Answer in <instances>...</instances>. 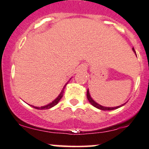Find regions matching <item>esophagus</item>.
Listing matches in <instances>:
<instances>
[{"label": "esophagus", "mask_w": 149, "mask_h": 149, "mask_svg": "<svg viewBox=\"0 0 149 149\" xmlns=\"http://www.w3.org/2000/svg\"><path fill=\"white\" fill-rule=\"evenodd\" d=\"M83 68H84V69H85V66H84V65H83Z\"/></svg>", "instance_id": "34e87169"}]
</instances>
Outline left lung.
<instances>
[{
	"mask_svg": "<svg viewBox=\"0 0 149 149\" xmlns=\"http://www.w3.org/2000/svg\"><path fill=\"white\" fill-rule=\"evenodd\" d=\"M132 50L134 51V52L136 54V52H135L134 47H132ZM87 98H88V100L89 102H90V103L92 104L93 107H96L97 109H100V110H102V111H111V110H114V109H118V108L123 107V106H124L125 104V103L122 104V105L120 106H118V107H103V106L100 105V104H97L96 102H95V101L93 100V99L92 98L91 96H90V92H89V90L88 89V91H87Z\"/></svg>",
	"mask_w": 149,
	"mask_h": 149,
	"instance_id": "1",
	"label": "left lung"
}]
</instances>
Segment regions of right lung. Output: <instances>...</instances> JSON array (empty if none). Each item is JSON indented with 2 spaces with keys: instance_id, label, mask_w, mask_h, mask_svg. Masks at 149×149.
Returning a JSON list of instances; mask_svg holds the SVG:
<instances>
[{
  "instance_id": "obj_1",
  "label": "right lung",
  "mask_w": 149,
  "mask_h": 149,
  "mask_svg": "<svg viewBox=\"0 0 149 149\" xmlns=\"http://www.w3.org/2000/svg\"><path fill=\"white\" fill-rule=\"evenodd\" d=\"M67 83H66V84L64 86V88H63L62 90H61V92H60V94H59V96H58L57 98H56L54 101H52V102H51V103L47 104V105H45V106H43V107H34V106H32V105H30V106H31V107H33L34 109H39V110H45V109H51V108L53 107H54V106L57 105V104L59 103V101H60V100L61 99V97H63V94H64V88H65V87H66V85H67Z\"/></svg>"
}]
</instances>
